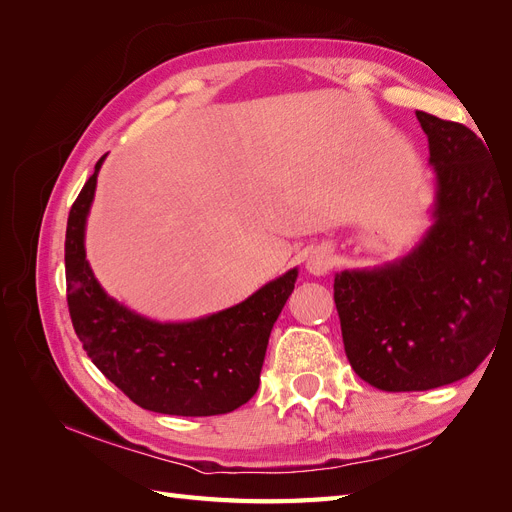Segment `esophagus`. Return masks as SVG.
<instances>
[{
	"instance_id": "obj_1",
	"label": "esophagus",
	"mask_w": 512,
	"mask_h": 512,
	"mask_svg": "<svg viewBox=\"0 0 512 512\" xmlns=\"http://www.w3.org/2000/svg\"><path fill=\"white\" fill-rule=\"evenodd\" d=\"M305 267L312 275H327L329 269L333 267V254L327 247H316V250L307 256Z\"/></svg>"
}]
</instances>
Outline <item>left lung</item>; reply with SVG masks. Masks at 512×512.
Wrapping results in <instances>:
<instances>
[{"mask_svg":"<svg viewBox=\"0 0 512 512\" xmlns=\"http://www.w3.org/2000/svg\"><path fill=\"white\" fill-rule=\"evenodd\" d=\"M416 119L436 175L433 224L404 258L333 284L352 369L397 393L470 376L512 320V168L461 123Z\"/></svg>","mask_w":512,"mask_h":512,"instance_id":"left-lung-1","label":"left lung"}]
</instances>
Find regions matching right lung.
I'll use <instances>...</instances> for the list:
<instances>
[{"label": "right lung", "instance_id": "1", "mask_svg": "<svg viewBox=\"0 0 512 512\" xmlns=\"http://www.w3.org/2000/svg\"><path fill=\"white\" fill-rule=\"evenodd\" d=\"M102 156L68 215L66 284L74 331L87 356L136 406L175 416L226 414L258 391L273 324L294 290V267L252 297L188 322L136 314L100 286L85 254L87 215Z\"/></svg>", "mask_w": 512, "mask_h": 512}]
</instances>
